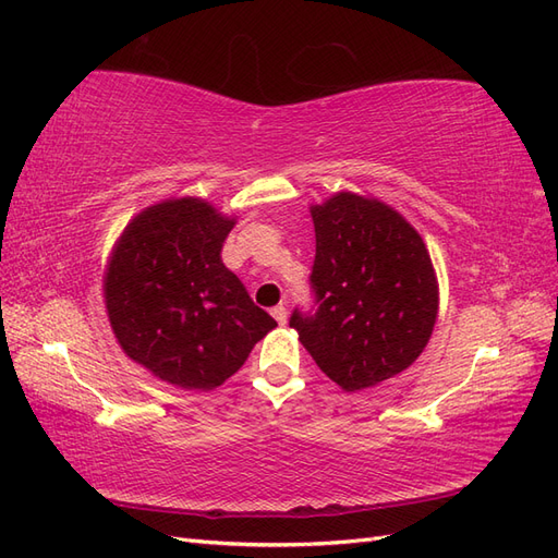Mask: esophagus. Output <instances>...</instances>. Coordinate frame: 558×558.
<instances>
[{
    "instance_id": "obj_1",
    "label": "esophagus",
    "mask_w": 558,
    "mask_h": 558,
    "mask_svg": "<svg viewBox=\"0 0 558 558\" xmlns=\"http://www.w3.org/2000/svg\"><path fill=\"white\" fill-rule=\"evenodd\" d=\"M272 316H275V320L279 326H283L286 324V318H289V312H286V307L283 305H277L275 310H272Z\"/></svg>"
}]
</instances>
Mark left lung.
Here are the masks:
<instances>
[{
    "instance_id": "1",
    "label": "left lung",
    "mask_w": 558,
    "mask_h": 558,
    "mask_svg": "<svg viewBox=\"0 0 558 558\" xmlns=\"http://www.w3.org/2000/svg\"><path fill=\"white\" fill-rule=\"evenodd\" d=\"M314 316L293 312L320 373L363 391L408 369L426 349L437 310L430 253L412 223L377 197L335 193L312 205Z\"/></svg>"
}]
</instances>
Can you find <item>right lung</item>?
I'll return each mask as SVG.
<instances>
[{"label":"right lung","instance_id":"add662e5","mask_svg":"<svg viewBox=\"0 0 558 558\" xmlns=\"http://www.w3.org/2000/svg\"><path fill=\"white\" fill-rule=\"evenodd\" d=\"M234 216L202 197H170L140 211L116 240L105 305L123 353L160 381L211 391L277 328L221 260Z\"/></svg>","mask_w":558,"mask_h":558}]
</instances>
